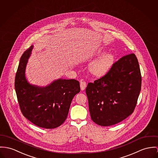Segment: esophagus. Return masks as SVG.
<instances>
[{"label":"esophagus","mask_w":158,"mask_h":158,"mask_svg":"<svg viewBox=\"0 0 158 158\" xmlns=\"http://www.w3.org/2000/svg\"><path fill=\"white\" fill-rule=\"evenodd\" d=\"M80 86H81V90H84L86 87V83L85 81H81V84H80Z\"/></svg>","instance_id":"1"}]
</instances>
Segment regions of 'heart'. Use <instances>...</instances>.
Masks as SVG:
<instances>
[{
	"instance_id": "b5f03b06",
	"label": "heart",
	"mask_w": 158,
	"mask_h": 158,
	"mask_svg": "<svg viewBox=\"0 0 158 158\" xmlns=\"http://www.w3.org/2000/svg\"><path fill=\"white\" fill-rule=\"evenodd\" d=\"M103 52L100 50L98 54L102 53ZM114 61V56L112 54L108 53L104 55L94 61L90 67L91 73L96 76H102L106 73Z\"/></svg>"
}]
</instances>
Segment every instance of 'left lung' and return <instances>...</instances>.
<instances>
[{"instance_id":"8db88e82","label":"left lung","mask_w":158,"mask_h":158,"mask_svg":"<svg viewBox=\"0 0 158 158\" xmlns=\"http://www.w3.org/2000/svg\"><path fill=\"white\" fill-rule=\"evenodd\" d=\"M141 88V74L134 53L114 62L108 73L89 82L85 92L92 120L102 126L118 123L131 115Z\"/></svg>"}]
</instances>
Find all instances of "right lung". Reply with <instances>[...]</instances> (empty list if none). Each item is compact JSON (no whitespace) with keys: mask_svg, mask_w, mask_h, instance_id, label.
Returning <instances> with one entry per match:
<instances>
[{"mask_svg":"<svg viewBox=\"0 0 158 158\" xmlns=\"http://www.w3.org/2000/svg\"><path fill=\"white\" fill-rule=\"evenodd\" d=\"M33 46L22 55L15 77V89L23 116L37 126L45 129L59 127L66 120L74 96L80 92L75 79L53 81L46 87L29 84L25 69Z\"/></svg>","mask_w":158,"mask_h":158,"instance_id":"add662e5","label":"right lung"}]
</instances>
